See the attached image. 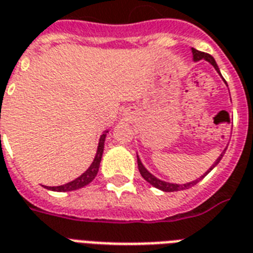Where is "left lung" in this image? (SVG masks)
Returning <instances> with one entry per match:
<instances>
[{
  "label": "left lung",
  "mask_w": 253,
  "mask_h": 253,
  "mask_svg": "<svg viewBox=\"0 0 253 253\" xmlns=\"http://www.w3.org/2000/svg\"><path fill=\"white\" fill-rule=\"evenodd\" d=\"M191 52H193V60L194 62H198V60H206V62H209V63L212 66V67L216 70V72L219 74V76L223 79L222 74H220V70H219L218 64H216V62H215V59L212 58L211 55H209V54H206V52H202V51H198V50H195V48H191ZM223 82L226 83V80L223 79ZM227 85V83H226ZM228 87V85H227ZM227 148L223 150L222 153H220V156H219L216 160H215V162L212 164V165L210 166V169H207V171L203 175H201V177L198 178V179H194V181L191 182H186V183H171V182H166V181H162V179H160V178H157L156 175H153V174L150 173L146 168L144 166V164L141 162V158L140 156L137 154V164H138V170H140L141 175H142V178H144L145 181L149 182L150 185L154 186L156 189L158 190H162V191H166V193H170V191H179V190H185V189H189V187H193L194 185H197L198 182L201 181V179H203V178L206 177L207 174L210 173L211 170L214 169L215 166L218 165L219 162H220V160L223 158V156H224V153H226Z\"/></svg>",
  "instance_id": "8db88e82"
}]
</instances>
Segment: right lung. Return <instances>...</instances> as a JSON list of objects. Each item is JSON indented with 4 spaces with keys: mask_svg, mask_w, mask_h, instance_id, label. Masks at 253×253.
I'll use <instances>...</instances> for the list:
<instances>
[{
    "mask_svg": "<svg viewBox=\"0 0 253 253\" xmlns=\"http://www.w3.org/2000/svg\"><path fill=\"white\" fill-rule=\"evenodd\" d=\"M109 130H104L103 134L100 136L99 138V144H97V150H96L95 158H93V161L89 165L85 171H84L82 175H79L78 178H75L74 181L68 182V183H64V185L60 186H44L47 190H51V191H74V190L82 189L84 186H87L88 183H91L93 179H95L96 174L99 171V166L100 162H101V157H103V152H104V142H105V137H107V133Z\"/></svg>",
    "mask_w": 253,
    "mask_h": 253,
    "instance_id": "add662e5",
    "label": "right lung"
}]
</instances>
